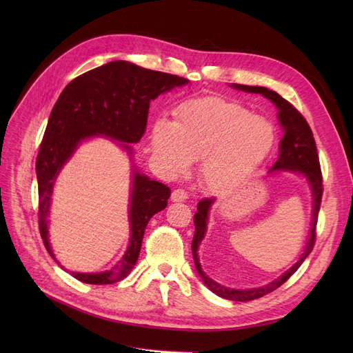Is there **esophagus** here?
<instances>
[{"label":"esophagus","instance_id":"obj_1","mask_svg":"<svg viewBox=\"0 0 353 353\" xmlns=\"http://www.w3.org/2000/svg\"><path fill=\"white\" fill-rule=\"evenodd\" d=\"M170 199H172V201H185L188 199V193L184 188H176L172 191Z\"/></svg>","mask_w":353,"mask_h":353}]
</instances>
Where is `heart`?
<instances>
[{
  "mask_svg": "<svg viewBox=\"0 0 353 353\" xmlns=\"http://www.w3.org/2000/svg\"><path fill=\"white\" fill-rule=\"evenodd\" d=\"M274 143L275 128L266 117L213 95L181 103L174 123L159 121L152 135L156 157L174 172L201 159V183L216 193L248 179Z\"/></svg>",
  "mask_w": 353,
  "mask_h": 353,
  "instance_id": "b5f03b06",
  "label": "heart"
}]
</instances>
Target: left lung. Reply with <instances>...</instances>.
Listing matches in <instances>:
<instances>
[{
    "label": "left lung",
    "instance_id": "1",
    "mask_svg": "<svg viewBox=\"0 0 353 353\" xmlns=\"http://www.w3.org/2000/svg\"><path fill=\"white\" fill-rule=\"evenodd\" d=\"M234 88L245 91V92H254V94H262L263 97L271 100L276 109H279V119L284 130L283 140L280 143V156L279 160L274 163L271 170H290V172H299L303 174L306 179L309 181L312 188V196H314V210H312V228H311V236L306 243V248L302 253L299 261L292 266L290 270L285 271L281 276H279L275 281L270 283L265 287L259 288H252V290H234V288H227L213 280L203 272L200 262H199V245L205 237L206 227H208V215L209 209L213 205L215 199H201L197 205V212L194 215V237L193 243H191V250H193V259L196 263V268L199 275L201 276L203 283H205L209 290H212L219 297L228 299V301L234 302H249L254 301V299H259L265 294H268L274 290H276L280 285H283L290 276L299 270V266L303 263V261L307 258V254L312 252L315 245L316 239V222H318V212L319 206H321V199H323V174H321V166H319V157L316 153V144L314 140V134L311 131V126L307 125L306 119L302 116L292 103H288L285 99H283L280 94L275 91H271L263 87H249V85H241V83H232Z\"/></svg>",
    "mask_w": 353,
    "mask_h": 353
}]
</instances>
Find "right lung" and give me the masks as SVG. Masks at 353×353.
I'll return each mask as SVG.
<instances>
[{"label": "right lung", "instance_id": "right-lung-1", "mask_svg": "<svg viewBox=\"0 0 353 353\" xmlns=\"http://www.w3.org/2000/svg\"><path fill=\"white\" fill-rule=\"evenodd\" d=\"M188 79L176 74L144 69L116 60L74 78L61 91L51 110L37 157L38 223L46 249L54 258L48 241V212L52 185L60 169L79 143L105 135L123 143H138L145 131L150 101ZM132 152L128 144H122ZM170 188L159 181L134 172L130 222L131 240L123 258L110 271L100 274L70 272L87 284H113L128 276L140 256L148 221L168 206Z\"/></svg>", "mask_w": 353, "mask_h": 353}]
</instances>
